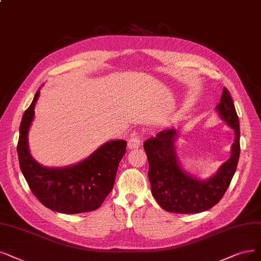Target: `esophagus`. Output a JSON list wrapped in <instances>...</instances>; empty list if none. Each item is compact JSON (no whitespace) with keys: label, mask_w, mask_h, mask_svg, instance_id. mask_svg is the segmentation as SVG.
Returning <instances> with one entry per match:
<instances>
[{"label":"esophagus","mask_w":261,"mask_h":261,"mask_svg":"<svg viewBox=\"0 0 261 261\" xmlns=\"http://www.w3.org/2000/svg\"><path fill=\"white\" fill-rule=\"evenodd\" d=\"M141 145V139L136 136L132 137L129 141H128V148L129 149H134V148H139Z\"/></svg>","instance_id":"34e87169"}]
</instances>
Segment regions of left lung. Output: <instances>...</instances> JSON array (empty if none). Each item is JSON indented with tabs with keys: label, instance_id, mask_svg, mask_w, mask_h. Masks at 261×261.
Listing matches in <instances>:
<instances>
[{
	"label": "left lung",
	"instance_id": "8db88e82",
	"mask_svg": "<svg viewBox=\"0 0 261 261\" xmlns=\"http://www.w3.org/2000/svg\"><path fill=\"white\" fill-rule=\"evenodd\" d=\"M216 110L220 118L233 129L236 138L230 158L208 179H198L182 170L176 153L175 129L162 130L144 142L151 194L163 210L177 214L201 213L217 204L228 189L240 156V123L232 98L226 88Z\"/></svg>",
	"mask_w": 261,
	"mask_h": 261
}]
</instances>
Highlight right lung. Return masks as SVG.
<instances>
[{"label": "right lung", "instance_id": "1", "mask_svg": "<svg viewBox=\"0 0 261 261\" xmlns=\"http://www.w3.org/2000/svg\"><path fill=\"white\" fill-rule=\"evenodd\" d=\"M40 90L24 112L17 145L19 166L33 195L43 205L64 214H79L99 208L112 191L127 142H106L76 165L47 168L36 162L28 145V133L34 118Z\"/></svg>", "mask_w": 261, "mask_h": 261}]
</instances>
